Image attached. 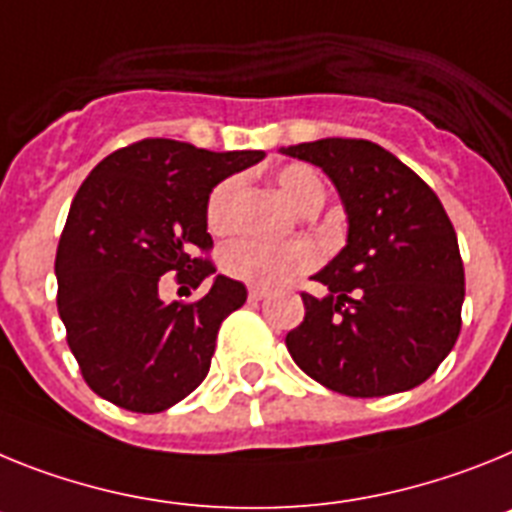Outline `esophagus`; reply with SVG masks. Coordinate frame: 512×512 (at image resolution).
<instances>
[{
  "instance_id": "34e87169",
  "label": "esophagus",
  "mask_w": 512,
  "mask_h": 512,
  "mask_svg": "<svg viewBox=\"0 0 512 512\" xmlns=\"http://www.w3.org/2000/svg\"><path fill=\"white\" fill-rule=\"evenodd\" d=\"M265 296H268V291H265V288H260V286L250 288V301H260V299H265Z\"/></svg>"
}]
</instances>
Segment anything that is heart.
<instances>
[{
    "label": "heart",
    "instance_id": "1",
    "mask_svg": "<svg viewBox=\"0 0 512 512\" xmlns=\"http://www.w3.org/2000/svg\"><path fill=\"white\" fill-rule=\"evenodd\" d=\"M278 188L288 201L301 211H314L324 201V185L304 164H286L275 175ZM239 180L224 177L216 182L206 198V226L213 234H226L234 226V206H237ZM317 250L306 242H262V239L244 237L231 242L221 252V270L237 281L250 286H275L291 275L314 268Z\"/></svg>",
    "mask_w": 512,
    "mask_h": 512
}]
</instances>
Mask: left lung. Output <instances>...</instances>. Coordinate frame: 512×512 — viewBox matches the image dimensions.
Listing matches in <instances>:
<instances>
[{
    "instance_id": "8db88e82",
    "label": "left lung",
    "mask_w": 512,
    "mask_h": 512,
    "mask_svg": "<svg viewBox=\"0 0 512 512\" xmlns=\"http://www.w3.org/2000/svg\"><path fill=\"white\" fill-rule=\"evenodd\" d=\"M317 164L348 211V244L301 293L304 322L286 335L296 366L345 397H386L428 381L456 345L464 262L446 208L384 146L319 139L281 149Z\"/></svg>"
}]
</instances>
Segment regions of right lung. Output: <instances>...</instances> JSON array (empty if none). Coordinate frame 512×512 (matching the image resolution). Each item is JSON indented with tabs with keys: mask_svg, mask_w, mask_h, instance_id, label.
<instances>
[{
	"mask_svg": "<svg viewBox=\"0 0 512 512\" xmlns=\"http://www.w3.org/2000/svg\"><path fill=\"white\" fill-rule=\"evenodd\" d=\"M265 157L141 139L113 151L71 201L56 250V306L82 379L97 397L154 415L201 386L219 327L247 301L216 275L201 299H159L164 275L201 286L216 265L206 198Z\"/></svg>",
	"mask_w": 512,
	"mask_h": 512,
	"instance_id": "right-lung-1",
	"label": "right lung"
}]
</instances>
